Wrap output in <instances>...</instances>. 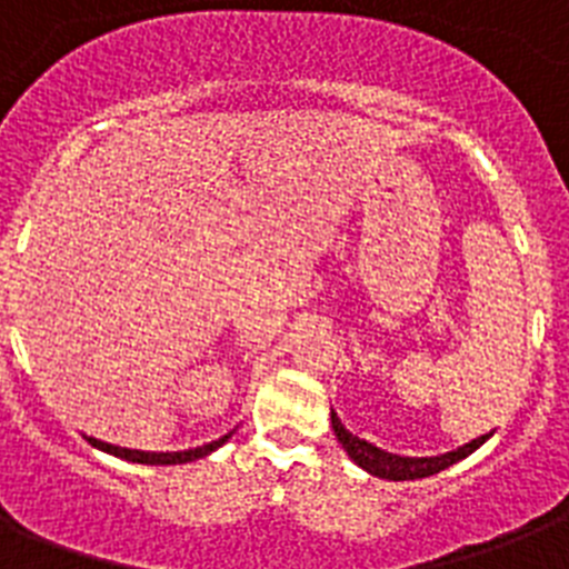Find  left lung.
Listing matches in <instances>:
<instances>
[{
    "instance_id": "8db88e82",
    "label": "left lung",
    "mask_w": 569,
    "mask_h": 569,
    "mask_svg": "<svg viewBox=\"0 0 569 569\" xmlns=\"http://www.w3.org/2000/svg\"><path fill=\"white\" fill-rule=\"evenodd\" d=\"M331 427H335L337 442H340L342 450L349 453L351 462L360 465V468L372 473V477H380V480H396V482L433 477V473L445 471V468H450V465H457L459 459L471 457L473 450L480 448V445H486L488 439L495 436V430H491V433L477 436V439H471V442L462 445V448L448 450V453H439V457H401V453L380 450L378 445L366 442V439H360V436L349 433V430H346V425L337 419L335 410H331Z\"/></svg>"
}]
</instances>
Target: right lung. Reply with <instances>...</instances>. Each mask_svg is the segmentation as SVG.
Instances as JSON below:
<instances>
[{"mask_svg":"<svg viewBox=\"0 0 569 569\" xmlns=\"http://www.w3.org/2000/svg\"><path fill=\"white\" fill-rule=\"evenodd\" d=\"M234 433V430H232ZM232 433L220 436L214 442L209 445H200V448H189V450H166V453H159V450H133V448H119V445H110V442H101V439H92L87 436V442L92 448L104 450L110 457H119L124 462H139V465H182V462H194V459H203L209 457L211 450H218L220 445H227L232 439Z\"/></svg>","mask_w":569,"mask_h":569,"instance_id":"add662e5","label":"right lung"}]
</instances>
